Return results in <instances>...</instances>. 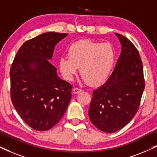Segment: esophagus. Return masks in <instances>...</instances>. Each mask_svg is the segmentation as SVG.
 Returning a JSON list of instances; mask_svg holds the SVG:
<instances>
[{
	"mask_svg": "<svg viewBox=\"0 0 157 157\" xmlns=\"http://www.w3.org/2000/svg\"><path fill=\"white\" fill-rule=\"evenodd\" d=\"M83 90L81 89H79V88H76V87L74 88V89H73V92H74V94H79Z\"/></svg>",
	"mask_w": 157,
	"mask_h": 157,
	"instance_id": "obj_1",
	"label": "esophagus"
}]
</instances>
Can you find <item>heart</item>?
<instances>
[{
    "mask_svg": "<svg viewBox=\"0 0 157 157\" xmlns=\"http://www.w3.org/2000/svg\"><path fill=\"white\" fill-rule=\"evenodd\" d=\"M115 59L112 45L82 39L68 47V58L60 59L59 67L66 80L71 81L80 68V74L86 82L91 86H98L108 79Z\"/></svg>",
    "mask_w": 157,
    "mask_h": 157,
    "instance_id": "b5f03b06",
    "label": "heart"
}]
</instances>
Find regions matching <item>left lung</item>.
I'll use <instances>...</instances> for the list:
<instances>
[{
    "instance_id": "8db88e82",
    "label": "left lung",
    "mask_w": 157,
    "mask_h": 157,
    "mask_svg": "<svg viewBox=\"0 0 157 157\" xmlns=\"http://www.w3.org/2000/svg\"><path fill=\"white\" fill-rule=\"evenodd\" d=\"M116 35L121 44V54L108 80L93 91L89 109L92 124L106 133L117 132L132 121L145 87L138 50L125 36Z\"/></svg>"
}]
</instances>
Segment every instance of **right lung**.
Returning <instances> with one entry per match:
<instances>
[{
  "instance_id": "add662e5",
  "label": "right lung",
  "mask_w": 157,
  "mask_h": 157,
  "mask_svg": "<svg viewBox=\"0 0 157 157\" xmlns=\"http://www.w3.org/2000/svg\"><path fill=\"white\" fill-rule=\"evenodd\" d=\"M67 33L48 32L25 41L10 67V98L14 108L36 131L53 127L65 113L72 86L57 76L50 63L55 46Z\"/></svg>"
}]
</instances>
